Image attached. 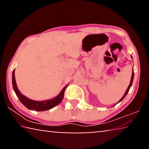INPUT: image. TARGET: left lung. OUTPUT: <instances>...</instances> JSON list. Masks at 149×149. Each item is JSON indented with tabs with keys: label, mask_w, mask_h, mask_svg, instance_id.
<instances>
[{
	"label": "left lung",
	"mask_w": 149,
	"mask_h": 149,
	"mask_svg": "<svg viewBox=\"0 0 149 149\" xmlns=\"http://www.w3.org/2000/svg\"><path fill=\"white\" fill-rule=\"evenodd\" d=\"M133 77H134V72H133H133H132V78H131V81H130V85L129 86H128V87H127V90H126V91H125V94H124V95H123V97L122 98V99H120V100L118 102H121L122 101V100L124 99L125 98V97L126 95H127V94L128 93V92H129V90H130V87H131V86H132V84H133Z\"/></svg>",
	"instance_id": "1"
}]
</instances>
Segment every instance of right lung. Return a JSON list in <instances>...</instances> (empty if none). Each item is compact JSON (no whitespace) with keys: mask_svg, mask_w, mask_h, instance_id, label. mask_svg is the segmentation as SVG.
Masks as SVG:
<instances>
[{"mask_svg":"<svg viewBox=\"0 0 149 149\" xmlns=\"http://www.w3.org/2000/svg\"><path fill=\"white\" fill-rule=\"evenodd\" d=\"M14 70H14L13 72H12V86H13L14 91L16 93L17 97H18L20 102H21L26 108H28V109L35 111L48 110L54 108V107H56V106L62 100L64 96L65 89H66L68 86V85L64 87V89L62 90V91L60 92V94L58 95L56 97L54 98L53 99L45 100V101H35V100L27 99L26 97H25L24 95H22V93L19 92L18 89H17L16 83V79H15Z\"/></svg>","mask_w":149,"mask_h":149,"instance_id":"right-lung-1","label":"right lung"}]
</instances>
